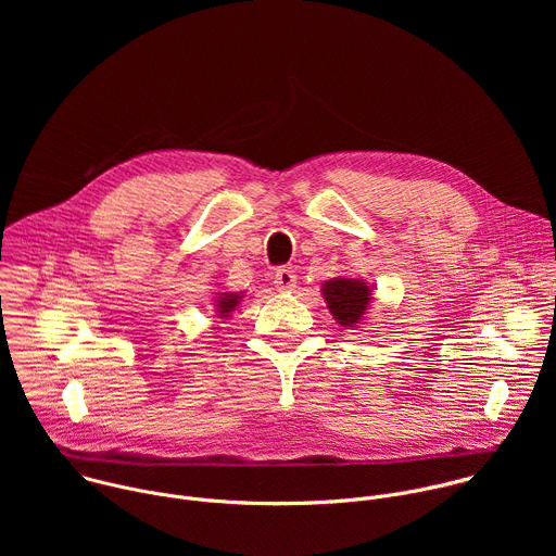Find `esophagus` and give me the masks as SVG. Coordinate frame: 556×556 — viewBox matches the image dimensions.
<instances>
[{
  "instance_id": "esophagus-1",
  "label": "esophagus",
  "mask_w": 556,
  "mask_h": 556,
  "mask_svg": "<svg viewBox=\"0 0 556 556\" xmlns=\"http://www.w3.org/2000/svg\"><path fill=\"white\" fill-rule=\"evenodd\" d=\"M275 288H277L279 292H290V290H294V288H296V275H294V270H290V268H279V270L275 273Z\"/></svg>"
}]
</instances>
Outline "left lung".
Instances as JSON below:
<instances>
[{"mask_svg": "<svg viewBox=\"0 0 556 556\" xmlns=\"http://www.w3.org/2000/svg\"><path fill=\"white\" fill-rule=\"evenodd\" d=\"M371 288L358 277H334L324 281L321 292L330 314L348 330H356L367 321V309L371 305Z\"/></svg>", "mask_w": 556, "mask_h": 556, "instance_id": "obj_1", "label": "left lung"}]
</instances>
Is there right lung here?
Here are the masks:
<instances>
[{
	"label": "right lung",
	"instance_id": "1",
	"mask_svg": "<svg viewBox=\"0 0 556 556\" xmlns=\"http://www.w3.org/2000/svg\"><path fill=\"white\" fill-rule=\"evenodd\" d=\"M247 294L240 290V292H228V290H219L215 292V299H213V307H215V316L217 319H228L230 312L237 309V305L242 303Z\"/></svg>",
	"mask_w": 556,
	"mask_h": 556
}]
</instances>
